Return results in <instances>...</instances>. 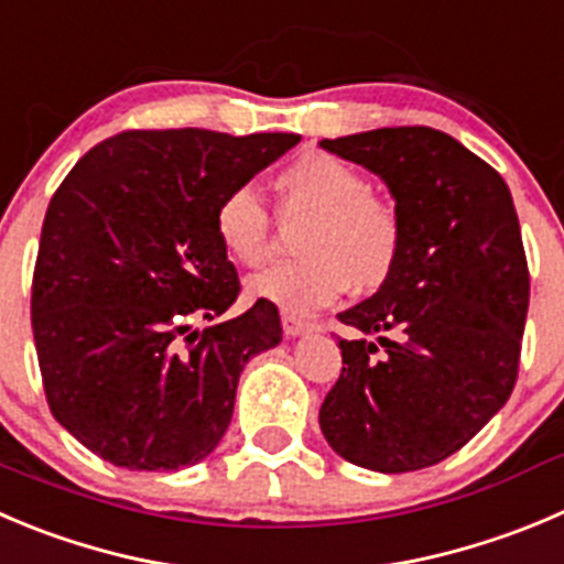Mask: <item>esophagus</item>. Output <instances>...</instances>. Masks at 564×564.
I'll list each match as a JSON object with an SVG mask.
<instances>
[{
  "mask_svg": "<svg viewBox=\"0 0 564 564\" xmlns=\"http://www.w3.org/2000/svg\"><path fill=\"white\" fill-rule=\"evenodd\" d=\"M282 329H285L288 337H296V335H304V332L313 329V324L304 318H299V315L288 313V310H282Z\"/></svg>",
  "mask_w": 564,
  "mask_h": 564,
  "instance_id": "34e87169",
  "label": "esophagus"
}]
</instances>
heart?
I'll return each instance as SVG.
<instances>
[{"mask_svg": "<svg viewBox=\"0 0 564 564\" xmlns=\"http://www.w3.org/2000/svg\"><path fill=\"white\" fill-rule=\"evenodd\" d=\"M282 213L310 216L299 235L302 257L249 279L254 299L288 313H313L351 285L373 293L388 282L404 254V216L371 180L335 154L307 152L276 176ZM213 229L235 262L260 268L273 251V218L251 185H235L218 198Z\"/></svg>", "mask_w": 564, "mask_h": 564, "instance_id": "b5f03b06", "label": "heart"}]
</instances>
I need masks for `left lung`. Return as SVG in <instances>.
Wrapping results in <instances>:
<instances>
[{"mask_svg": "<svg viewBox=\"0 0 564 564\" xmlns=\"http://www.w3.org/2000/svg\"><path fill=\"white\" fill-rule=\"evenodd\" d=\"M388 182L404 216L393 276L337 318L343 371L321 404L348 463L406 474L443 463L512 395L529 313V262L512 193L492 165L432 127L321 141Z\"/></svg>", "mask_w": 564, "mask_h": 564, "instance_id": "1", "label": "left lung"}]
</instances>
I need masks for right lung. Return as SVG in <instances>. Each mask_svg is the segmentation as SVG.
<instances>
[{
    "instance_id": "add662e5",
    "label": "right lung",
    "mask_w": 564,
    "mask_h": 564,
    "mask_svg": "<svg viewBox=\"0 0 564 564\" xmlns=\"http://www.w3.org/2000/svg\"><path fill=\"white\" fill-rule=\"evenodd\" d=\"M299 141L127 130L61 182L32 271V337L52 415L96 457L176 470L218 446L240 371L282 324L265 299L213 324L240 296L213 213ZM193 319L212 326L191 333Z\"/></svg>"
}]
</instances>
